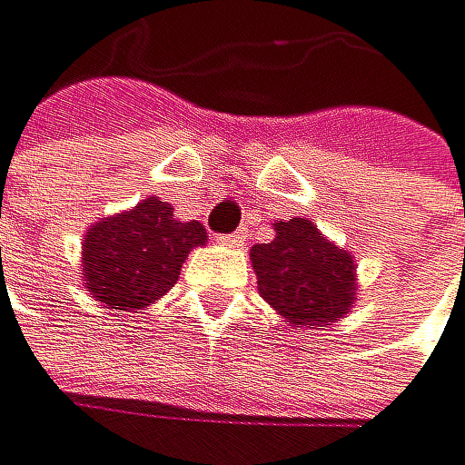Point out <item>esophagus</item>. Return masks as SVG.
<instances>
[{
  "label": "esophagus",
  "mask_w": 465,
  "mask_h": 465,
  "mask_svg": "<svg viewBox=\"0 0 465 465\" xmlns=\"http://www.w3.org/2000/svg\"><path fill=\"white\" fill-rule=\"evenodd\" d=\"M242 231H234V234H223V237H217V242H223V245H240L242 242Z\"/></svg>",
  "instance_id": "34e87169"
}]
</instances>
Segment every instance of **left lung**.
I'll use <instances>...</instances> for the list:
<instances>
[{
  "mask_svg": "<svg viewBox=\"0 0 465 465\" xmlns=\"http://www.w3.org/2000/svg\"><path fill=\"white\" fill-rule=\"evenodd\" d=\"M260 294L297 326L334 322L354 302V260L309 220L277 223V237L252 248Z\"/></svg>",
  "mask_w": 465,
  "mask_h": 465,
  "instance_id": "left-lung-1",
  "label": "left lung"
}]
</instances>
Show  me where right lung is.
Wrapping results in <instances>:
<instances>
[{"mask_svg":"<svg viewBox=\"0 0 465 465\" xmlns=\"http://www.w3.org/2000/svg\"><path fill=\"white\" fill-rule=\"evenodd\" d=\"M205 228L180 223L163 200H143L134 211L96 223L82 248L85 285L111 309H145L160 300L183 272Z\"/></svg>","mask_w":465,"mask_h":465,"instance_id":"add662e5","label":"right lung"}]
</instances>
